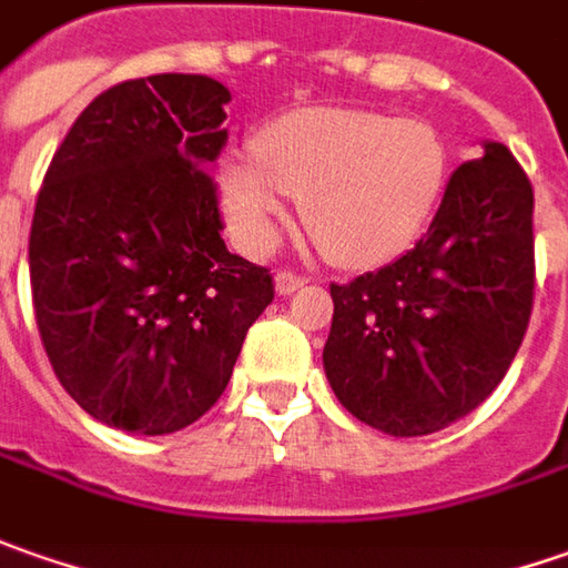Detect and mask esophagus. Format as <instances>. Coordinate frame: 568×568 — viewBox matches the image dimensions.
I'll return each mask as SVG.
<instances>
[{"mask_svg":"<svg viewBox=\"0 0 568 568\" xmlns=\"http://www.w3.org/2000/svg\"><path fill=\"white\" fill-rule=\"evenodd\" d=\"M304 283H307V280L298 276V273H292V270H280V273H276V292H280V295H292V292L302 288Z\"/></svg>","mask_w":568,"mask_h":568,"instance_id":"esophagus-1","label":"esophagus"}]
</instances>
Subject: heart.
Listing matches in <instances>:
<instances>
[{
	"instance_id": "heart-1",
	"label": "heart",
	"mask_w": 568,
	"mask_h": 568,
	"mask_svg": "<svg viewBox=\"0 0 568 568\" xmlns=\"http://www.w3.org/2000/svg\"><path fill=\"white\" fill-rule=\"evenodd\" d=\"M446 185L437 131L386 112L307 106L254 138V160L220 169V197L245 251H266L302 201V220L329 261L377 266L415 245Z\"/></svg>"
}]
</instances>
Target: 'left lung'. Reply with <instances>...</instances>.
Returning a JSON list of instances; mask_svg holds the SVG:
<instances>
[{
  "mask_svg": "<svg viewBox=\"0 0 568 568\" xmlns=\"http://www.w3.org/2000/svg\"><path fill=\"white\" fill-rule=\"evenodd\" d=\"M535 191L503 144L462 163L399 261L333 283L323 367L336 399L393 437L465 418L506 377L535 304Z\"/></svg>",
  "mask_w": 568,
  "mask_h": 568,
  "instance_id": "left-lung-1",
  "label": "left lung"
}]
</instances>
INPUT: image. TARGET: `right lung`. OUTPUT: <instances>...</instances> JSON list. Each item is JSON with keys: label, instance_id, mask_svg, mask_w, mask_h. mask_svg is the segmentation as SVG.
<instances>
[{"label": "right lung", "instance_id": "right-lung-1", "mask_svg": "<svg viewBox=\"0 0 568 568\" xmlns=\"http://www.w3.org/2000/svg\"><path fill=\"white\" fill-rule=\"evenodd\" d=\"M229 90L153 74L103 90L59 144L30 225L33 317L90 418L175 434L223 396L273 276L229 254L206 166Z\"/></svg>", "mask_w": 568, "mask_h": 568}]
</instances>
